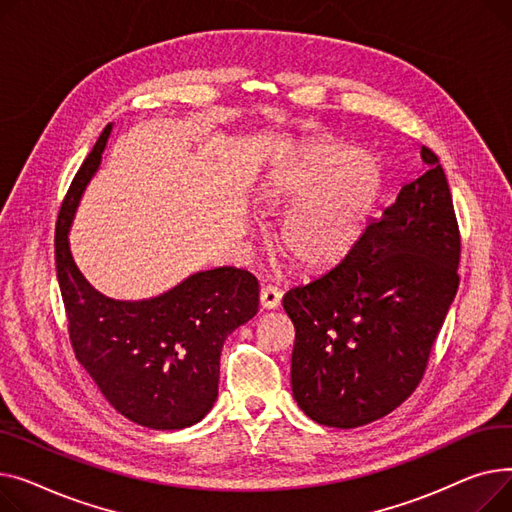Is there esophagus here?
Listing matches in <instances>:
<instances>
[{"label": "esophagus", "instance_id": "esophagus-1", "mask_svg": "<svg viewBox=\"0 0 512 512\" xmlns=\"http://www.w3.org/2000/svg\"><path fill=\"white\" fill-rule=\"evenodd\" d=\"M281 297L283 293L275 285H264L260 289V306L264 310H275L281 306Z\"/></svg>", "mask_w": 512, "mask_h": 512}]
</instances>
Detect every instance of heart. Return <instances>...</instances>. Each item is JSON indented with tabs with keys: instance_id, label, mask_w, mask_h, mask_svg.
Masks as SVG:
<instances>
[{
	"instance_id": "b5f03b06",
	"label": "heart",
	"mask_w": 512,
	"mask_h": 512,
	"mask_svg": "<svg viewBox=\"0 0 512 512\" xmlns=\"http://www.w3.org/2000/svg\"><path fill=\"white\" fill-rule=\"evenodd\" d=\"M382 165L368 150L316 146L277 177L266 200L297 207L281 227L283 254L304 270L341 262L362 235L382 190Z\"/></svg>"
}]
</instances>
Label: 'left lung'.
Listing matches in <instances>:
<instances>
[{
  "label": "left lung",
  "mask_w": 512,
  "mask_h": 512,
  "mask_svg": "<svg viewBox=\"0 0 512 512\" xmlns=\"http://www.w3.org/2000/svg\"><path fill=\"white\" fill-rule=\"evenodd\" d=\"M422 159L428 171L337 266L283 297L295 326L293 397L322 426H366L407 401L457 295L453 196L434 150L422 146Z\"/></svg>",
  "instance_id": "obj_1"
}]
</instances>
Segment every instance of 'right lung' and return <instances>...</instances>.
Returning a JSON list of instances; mask_svg holds the SVG:
<instances>
[{
  "label": "right lung",
  "instance_id": "1",
  "mask_svg": "<svg viewBox=\"0 0 512 512\" xmlns=\"http://www.w3.org/2000/svg\"><path fill=\"white\" fill-rule=\"evenodd\" d=\"M111 126L74 175L55 225V266L74 355L105 399L153 430L188 428L219 395L221 349L258 312V281L248 270H202L144 302H115L76 268L68 229L78 200L101 163Z\"/></svg>",
  "mask_w": 512,
  "mask_h": 512
}]
</instances>
